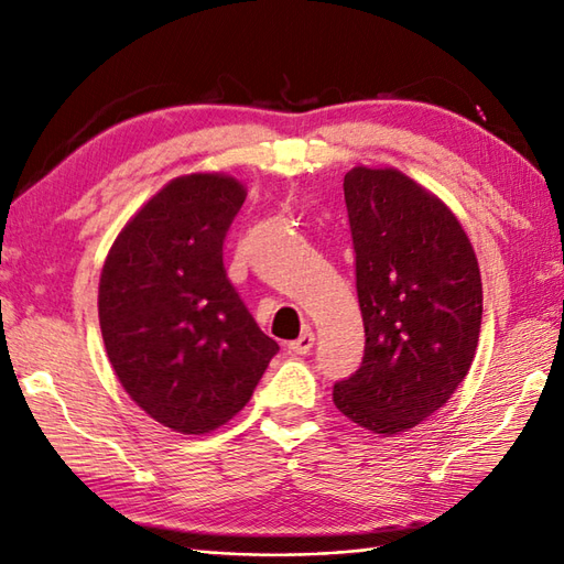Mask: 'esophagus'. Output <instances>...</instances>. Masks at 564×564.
Segmentation results:
<instances>
[{
  "label": "esophagus",
  "instance_id": "1",
  "mask_svg": "<svg viewBox=\"0 0 564 564\" xmlns=\"http://www.w3.org/2000/svg\"><path fill=\"white\" fill-rule=\"evenodd\" d=\"M314 343H316V335L311 333V330H304L302 335L296 337V340L290 345V349L294 355H306V352H311V347H314Z\"/></svg>",
  "mask_w": 564,
  "mask_h": 564
}]
</instances>
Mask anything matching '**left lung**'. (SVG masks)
<instances>
[{"mask_svg": "<svg viewBox=\"0 0 564 564\" xmlns=\"http://www.w3.org/2000/svg\"><path fill=\"white\" fill-rule=\"evenodd\" d=\"M343 187L367 345L333 403L393 436L432 417L466 379L480 337V268L452 207L403 171L355 166Z\"/></svg>", "mask_w": 564, "mask_h": 564, "instance_id": "1", "label": "left lung"}]
</instances>
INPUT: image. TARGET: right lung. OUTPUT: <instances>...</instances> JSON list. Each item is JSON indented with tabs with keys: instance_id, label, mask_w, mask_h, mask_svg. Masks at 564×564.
I'll list each match as a JSON object with an SVG mask.
<instances>
[{
	"instance_id": "obj_1",
	"label": "right lung",
	"mask_w": 564,
	"mask_h": 564,
	"mask_svg": "<svg viewBox=\"0 0 564 564\" xmlns=\"http://www.w3.org/2000/svg\"><path fill=\"white\" fill-rule=\"evenodd\" d=\"M246 195L221 171L173 178L128 219L104 262L98 323L110 367L173 432L207 434L239 415L280 349L221 260Z\"/></svg>"
}]
</instances>
